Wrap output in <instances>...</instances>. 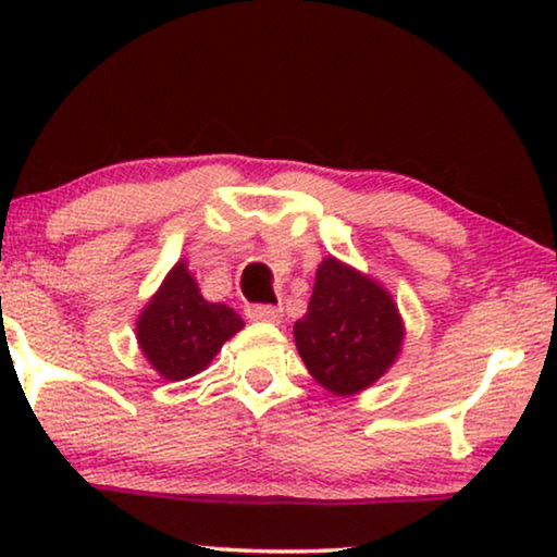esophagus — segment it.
<instances>
[{
    "label": "esophagus",
    "instance_id": "1",
    "mask_svg": "<svg viewBox=\"0 0 557 557\" xmlns=\"http://www.w3.org/2000/svg\"><path fill=\"white\" fill-rule=\"evenodd\" d=\"M246 314L248 319H253V322H281L284 309L276 307V304H250Z\"/></svg>",
    "mask_w": 557,
    "mask_h": 557
}]
</instances>
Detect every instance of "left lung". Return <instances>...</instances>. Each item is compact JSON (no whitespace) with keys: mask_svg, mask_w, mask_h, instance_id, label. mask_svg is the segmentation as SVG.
Returning a JSON list of instances; mask_svg holds the SVG:
<instances>
[{"mask_svg":"<svg viewBox=\"0 0 557 557\" xmlns=\"http://www.w3.org/2000/svg\"><path fill=\"white\" fill-rule=\"evenodd\" d=\"M403 334L387 288L332 256L319 263L307 314L294 324L296 349L319 385L352 395L377 383L398 360Z\"/></svg>","mask_w":557,"mask_h":557,"instance_id":"8db88e82","label":"left lung"}]
</instances>
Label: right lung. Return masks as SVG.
I'll use <instances>...</instances> for the list:
<instances>
[{"mask_svg":"<svg viewBox=\"0 0 557 557\" xmlns=\"http://www.w3.org/2000/svg\"><path fill=\"white\" fill-rule=\"evenodd\" d=\"M240 330L243 319L231 307L202 299L185 261L166 273L136 319V339L144 357L170 383L202 372Z\"/></svg>","mask_w":557,"mask_h":557,"instance_id":"add662e5","label":"right lung"}]
</instances>
